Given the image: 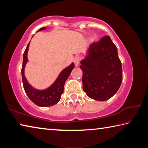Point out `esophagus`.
I'll return each instance as SVG.
<instances>
[{"instance_id":"1","label":"esophagus","mask_w":148,"mask_h":148,"mask_svg":"<svg viewBox=\"0 0 148 148\" xmlns=\"http://www.w3.org/2000/svg\"><path fill=\"white\" fill-rule=\"evenodd\" d=\"M79 61H80V57H76L74 59V64L76 66H77L79 64Z\"/></svg>"}]
</instances>
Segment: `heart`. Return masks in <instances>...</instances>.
I'll use <instances>...</instances> for the list:
<instances>
[{
	"label": "heart",
	"mask_w": 148,
	"mask_h": 148,
	"mask_svg": "<svg viewBox=\"0 0 148 148\" xmlns=\"http://www.w3.org/2000/svg\"><path fill=\"white\" fill-rule=\"evenodd\" d=\"M97 39V34H92L91 35V37H90V40H91L92 42L96 41Z\"/></svg>",
	"instance_id": "1"
}]
</instances>
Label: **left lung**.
Instances as JSON below:
<instances>
[{
    "label": "left lung",
    "instance_id": "obj_1",
    "mask_svg": "<svg viewBox=\"0 0 148 148\" xmlns=\"http://www.w3.org/2000/svg\"><path fill=\"white\" fill-rule=\"evenodd\" d=\"M80 63L83 89L89 98L104 101L118 91L123 79L121 62L109 36L90 45Z\"/></svg>",
    "mask_w": 148,
    "mask_h": 148
}]
</instances>
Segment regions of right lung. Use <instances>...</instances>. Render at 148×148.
<instances>
[{
  "mask_svg": "<svg viewBox=\"0 0 148 148\" xmlns=\"http://www.w3.org/2000/svg\"><path fill=\"white\" fill-rule=\"evenodd\" d=\"M45 29H46V27H42L37 32ZM29 44L30 42L27 45L24 51L23 65H22L21 69L22 81H23L24 90L30 100L37 106L40 107L53 106L56 104L61 99V95L63 93L64 91V83L73 70L74 64V62H72L69 66L62 70L53 84L47 89L42 90L35 89L31 85L29 84L25 76V68L27 62H28L27 53H28Z\"/></svg>",
  "mask_w": 148,
  "mask_h": 148,
  "instance_id": "obj_1",
  "label": "right lung"
}]
</instances>
